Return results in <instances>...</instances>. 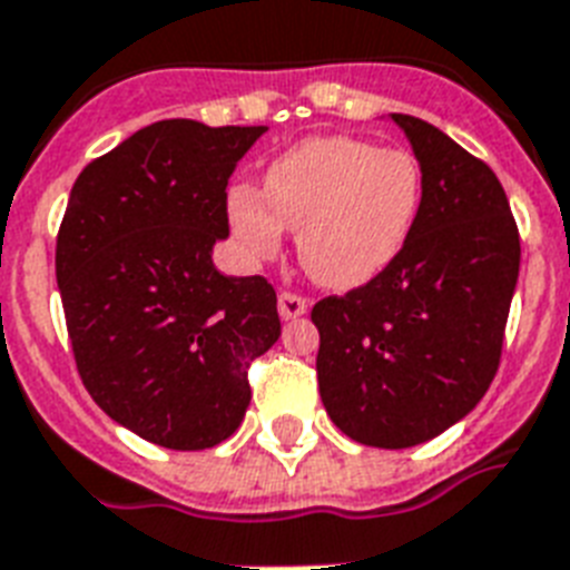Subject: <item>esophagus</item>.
Masks as SVG:
<instances>
[{
    "mask_svg": "<svg viewBox=\"0 0 570 570\" xmlns=\"http://www.w3.org/2000/svg\"><path fill=\"white\" fill-rule=\"evenodd\" d=\"M276 306H279L282 321H294L299 314H306V299L294 294V291H282L279 299H276Z\"/></svg>",
    "mask_w": 570,
    "mask_h": 570,
    "instance_id": "34e87169",
    "label": "esophagus"
}]
</instances>
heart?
<instances>
[{
	"label": "heart",
	"mask_w": 570,
	"mask_h": 570,
	"mask_svg": "<svg viewBox=\"0 0 570 570\" xmlns=\"http://www.w3.org/2000/svg\"><path fill=\"white\" fill-rule=\"evenodd\" d=\"M423 170L409 149L371 140L308 138L267 167L262 197L229 194V226L240 249L264 262L297 232L299 262L326 288H358L389 267L421 212Z\"/></svg>",
	"instance_id": "obj_1"
}]
</instances>
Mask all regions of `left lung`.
<instances>
[{
	"label": "left lung",
	"mask_w": 570,
	"mask_h": 570,
	"mask_svg": "<svg viewBox=\"0 0 570 570\" xmlns=\"http://www.w3.org/2000/svg\"><path fill=\"white\" fill-rule=\"evenodd\" d=\"M423 170L421 212L397 258L344 297L314 303L317 385L358 444L403 450L462 421L503 353L521 238L489 164L426 120L391 114Z\"/></svg>",
	"instance_id": "1"
}]
</instances>
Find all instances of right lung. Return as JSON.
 Segmentation results:
<instances>
[{
    "label": "right lung",
    "mask_w": 570,
    "mask_h": 570,
    "mask_svg": "<svg viewBox=\"0 0 570 570\" xmlns=\"http://www.w3.org/2000/svg\"><path fill=\"white\" fill-rule=\"evenodd\" d=\"M264 126L158 120L94 158L70 190L55 276L72 356L108 417L167 450L238 430L249 364L279 338L264 276H223L226 185Z\"/></svg>",
    "instance_id": "add662e5"
}]
</instances>
